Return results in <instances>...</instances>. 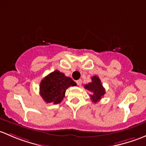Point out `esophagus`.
<instances>
[{
	"instance_id": "obj_1",
	"label": "esophagus",
	"mask_w": 146,
	"mask_h": 146,
	"mask_svg": "<svg viewBox=\"0 0 146 146\" xmlns=\"http://www.w3.org/2000/svg\"><path fill=\"white\" fill-rule=\"evenodd\" d=\"M76 84H77L78 86H81V85H82V79H79V80L76 81Z\"/></svg>"
}]
</instances>
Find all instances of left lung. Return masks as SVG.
Masks as SVG:
<instances>
[{
    "instance_id": "1",
    "label": "left lung",
    "mask_w": 146,
    "mask_h": 146,
    "mask_svg": "<svg viewBox=\"0 0 146 146\" xmlns=\"http://www.w3.org/2000/svg\"><path fill=\"white\" fill-rule=\"evenodd\" d=\"M91 79H92V82L84 85V87H85L86 89H87L91 93V94L90 95L91 100L96 103L105 95L106 90H105L104 87L103 86L101 81L99 79L98 76H94L91 78Z\"/></svg>"
}]
</instances>
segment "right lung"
<instances>
[{"mask_svg": "<svg viewBox=\"0 0 146 146\" xmlns=\"http://www.w3.org/2000/svg\"><path fill=\"white\" fill-rule=\"evenodd\" d=\"M76 86L72 78L66 76L58 70L43 78L40 84V95L46 103L58 104L64 98L70 86Z\"/></svg>", "mask_w": 146, "mask_h": 146, "instance_id": "right-lung-1", "label": "right lung"}]
</instances>
